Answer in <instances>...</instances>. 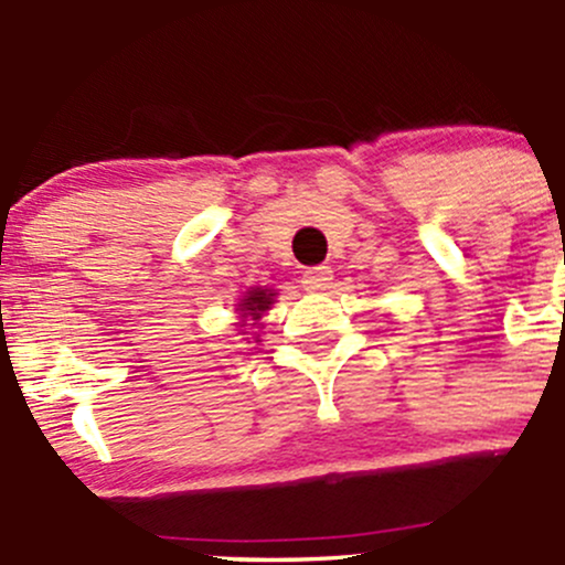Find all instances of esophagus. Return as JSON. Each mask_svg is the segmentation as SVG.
<instances>
[{"label": "esophagus", "instance_id": "1", "mask_svg": "<svg viewBox=\"0 0 565 565\" xmlns=\"http://www.w3.org/2000/svg\"><path fill=\"white\" fill-rule=\"evenodd\" d=\"M333 284V270L330 267H311V270L303 273V289L309 292H324Z\"/></svg>", "mask_w": 565, "mask_h": 565}]
</instances>
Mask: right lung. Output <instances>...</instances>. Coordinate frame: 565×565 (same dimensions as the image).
Returning a JSON list of instances; mask_svg holds the SVG:
<instances>
[{
    "label": "right lung",
    "mask_w": 565,
    "mask_h": 565,
    "mask_svg": "<svg viewBox=\"0 0 565 565\" xmlns=\"http://www.w3.org/2000/svg\"><path fill=\"white\" fill-rule=\"evenodd\" d=\"M273 298H276V292H273V289L250 287L248 292L243 295L241 303H237V315H241V319H243L241 324H246L248 317L254 319V324L259 322L262 315H265V311L273 306Z\"/></svg>",
    "instance_id": "obj_1"
}]
</instances>
